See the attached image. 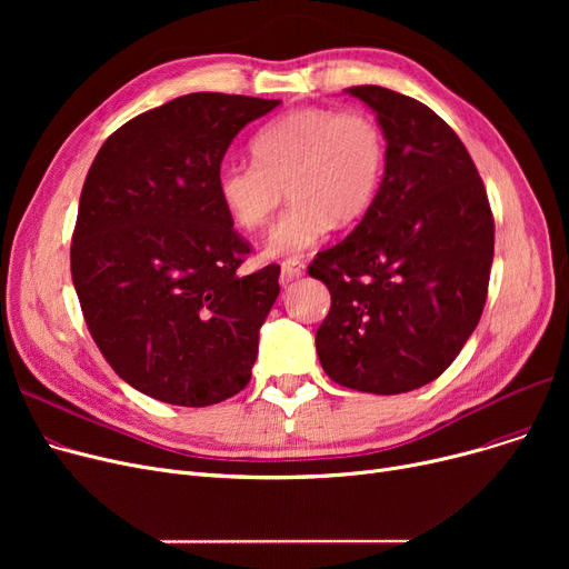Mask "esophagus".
Instances as JSON below:
<instances>
[{
  "label": "esophagus",
  "instance_id": "esophagus-1",
  "mask_svg": "<svg viewBox=\"0 0 569 569\" xmlns=\"http://www.w3.org/2000/svg\"><path fill=\"white\" fill-rule=\"evenodd\" d=\"M305 269H307V264L302 260H295V258L292 260H283L281 262V281L290 283L295 279H300L305 274Z\"/></svg>",
  "mask_w": 569,
  "mask_h": 569
}]
</instances>
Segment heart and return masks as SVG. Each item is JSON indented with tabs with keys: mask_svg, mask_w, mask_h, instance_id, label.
Listing matches in <instances>:
<instances>
[{
	"mask_svg": "<svg viewBox=\"0 0 569 569\" xmlns=\"http://www.w3.org/2000/svg\"><path fill=\"white\" fill-rule=\"evenodd\" d=\"M253 163H226L217 196L234 226L258 230L283 193L290 207L267 237L272 258H297L332 223L352 226L376 202L387 168V138L365 110L309 106L281 114L251 140Z\"/></svg>",
	"mask_w": 569,
	"mask_h": 569,
	"instance_id": "obj_1",
	"label": "heart"
}]
</instances>
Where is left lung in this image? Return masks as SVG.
<instances>
[{
  "mask_svg": "<svg viewBox=\"0 0 569 569\" xmlns=\"http://www.w3.org/2000/svg\"><path fill=\"white\" fill-rule=\"evenodd\" d=\"M348 92L376 112L387 168L365 219L309 264L332 295L316 350L335 382L401 395L436 380L480 322L493 214L466 144L429 106L378 84Z\"/></svg>",
  "mask_w": 569,
  "mask_h": 569,
  "instance_id": "1",
  "label": "left lung"
}]
</instances>
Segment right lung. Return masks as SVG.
<instances>
[{
	"mask_svg": "<svg viewBox=\"0 0 569 569\" xmlns=\"http://www.w3.org/2000/svg\"><path fill=\"white\" fill-rule=\"evenodd\" d=\"M281 101L198 92L147 110L99 149L80 193L71 277L114 373L172 406L244 390L279 264L237 274L251 244L217 196L232 138Z\"/></svg>",
	"mask_w": 569,
	"mask_h": 569,
	"instance_id": "1",
	"label": "right lung"
}]
</instances>
